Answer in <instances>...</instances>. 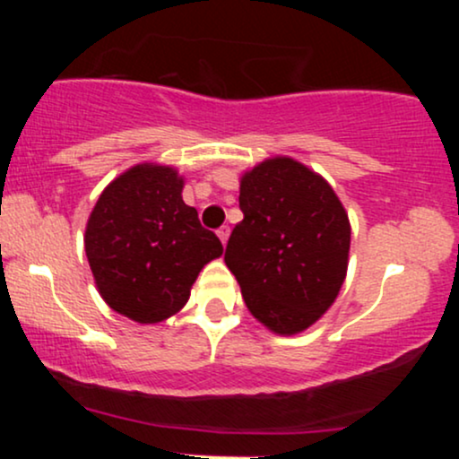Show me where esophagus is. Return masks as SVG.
<instances>
[{"instance_id":"1","label":"esophagus","mask_w":459,"mask_h":459,"mask_svg":"<svg viewBox=\"0 0 459 459\" xmlns=\"http://www.w3.org/2000/svg\"><path fill=\"white\" fill-rule=\"evenodd\" d=\"M229 235H230L229 226H220V229H218V237H220V241H222V244H226V241H229Z\"/></svg>"}]
</instances>
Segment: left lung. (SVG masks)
Listing matches in <instances>:
<instances>
[{
    "label": "left lung",
    "instance_id": "left-lung-1",
    "mask_svg": "<svg viewBox=\"0 0 459 459\" xmlns=\"http://www.w3.org/2000/svg\"><path fill=\"white\" fill-rule=\"evenodd\" d=\"M244 220L226 244L247 310L278 334H296L332 307L345 281L350 220L334 189L289 157L246 172Z\"/></svg>",
    "mask_w": 459,
    "mask_h": 459
}]
</instances>
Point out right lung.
Returning <instances> with one entry per match:
<instances>
[{
    "label": "right lung",
    "instance_id": "obj_1",
    "mask_svg": "<svg viewBox=\"0 0 459 459\" xmlns=\"http://www.w3.org/2000/svg\"><path fill=\"white\" fill-rule=\"evenodd\" d=\"M181 192L177 170L140 163L103 189L88 220L86 256L99 293L138 324L178 313L198 272L222 255Z\"/></svg>",
    "mask_w": 459,
    "mask_h": 459
}]
</instances>
